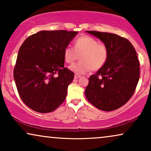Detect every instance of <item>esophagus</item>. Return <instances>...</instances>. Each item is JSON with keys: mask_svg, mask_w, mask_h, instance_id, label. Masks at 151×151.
<instances>
[{"mask_svg": "<svg viewBox=\"0 0 151 151\" xmlns=\"http://www.w3.org/2000/svg\"><path fill=\"white\" fill-rule=\"evenodd\" d=\"M80 77H81V76L78 75V74H75V76H74V78H75V79H78V78H79Z\"/></svg>", "mask_w": 151, "mask_h": 151, "instance_id": "obj_1", "label": "esophagus"}]
</instances>
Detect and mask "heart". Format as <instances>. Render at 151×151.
<instances>
[{"mask_svg":"<svg viewBox=\"0 0 151 151\" xmlns=\"http://www.w3.org/2000/svg\"><path fill=\"white\" fill-rule=\"evenodd\" d=\"M74 49L66 47L63 51L64 60L72 65L79 58V63L72 65L70 69L78 74L87 73L91 69H100L108 61L109 49L104 43L99 42L96 38L89 36H81L76 39L73 44Z\"/></svg>","mask_w":151,"mask_h":151,"instance_id":"obj_1","label":"heart"}]
</instances>
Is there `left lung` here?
Listing matches in <instances>:
<instances>
[{"instance_id":"8db88e82","label":"left lung","mask_w":151,"mask_h":151,"mask_svg":"<svg viewBox=\"0 0 151 151\" xmlns=\"http://www.w3.org/2000/svg\"><path fill=\"white\" fill-rule=\"evenodd\" d=\"M86 32L106 44L110 54L106 65L90 76L86 97L100 110H115L131 99L137 85L139 61L137 53L129 40L118 35L96 31Z\"/></svg>"}]
</instances>
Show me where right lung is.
I'll return each mask as SVG.
<instances>
[{
    "instance_id": "right-lung-1",
    "label": "right lung",
    "mask_w": 151,
    "mask_h": 151,
    "mask_svg": "<svg viewBox=\"0 0 151 151\" xmlns=\"http://www.w3.org/2000/svg\"><path fill=\"white\" fill-rule=\"evenodd\" d=\"M78 32L41 31L24 41L14 69L18 94L32 110L49 113L65 101L74 73L64 67L63 51Z\"/></svg>"
}]
</instances>
